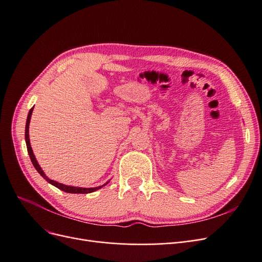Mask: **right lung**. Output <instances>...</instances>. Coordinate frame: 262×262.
<instances>
[{
  "mask_svg": "<svg viewBox=\"0 0 262 262\" xmlns=\"http://www.w3.org/2000/svg\"><path fill=\"white\" fill-rule=\"evenodd\" d=\"M31 114H33V109L30 110L29 112V115H28V118H27V123H26V131H25V139H26V144H27V149H28V153H29V156H30V160L31 162H33L35 168L37 169V171L40 173V175L49 182V184L53 185L54 187H57L58 189L62 190V191H66L68 193H91V192H94L96 191L97 189L101 188V187H98V188H76V187H69V186H64L62 184H59V182H55L53 180H50L48 177H46V175L43 173L42 169L40 168V166L38 165L36 158H35V155L33 153V149H31V146H30V141H29V122H30V118H31ZM107 185V184H106Z\"/></svg>",
  "mask_w": 262,
  "mask_h": 262,
  "instance_id": "right-lung-1",
  "label": "right lung"
}]
</instances>
